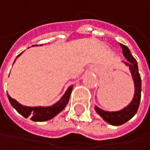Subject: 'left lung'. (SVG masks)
I'll return each instance as SVG.
<instances>
[{
    "instance_id": "1",
    "label": "left lung",
    "mask_w": 150,
    "mask_h": 150,
    "mask_svg": "<svg viewBox=\"0 0 150 150\" xmlns=\"http://www.w3.org/2000/svg\"><path fill=\"white\" fill-rule=\"evenodd\" d=\"M123 49V54L125 57L126 61L123 63L129 68V71L132 75L134 84V95L131 101V103L125 106L124 109L117 110V111H107L100 109L96 105L95 106L96 111L103 117L104 121L109 123L111 125H121L126 123L128 120L132 118L137 112L141 102V93H142V79L138 70V64L135 58L131 54L129 48L120 44Z\"/></svg>"
}]
</instances>
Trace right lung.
Instances as JSON below:
<instances>
[{"label": "right lung", "mask_w": 150, "mask_h": 150, "mask_svg": "<svg viewBox=\"0 0 150 150\" xmlns=\"http://www.w3.org/2000/svg\"><path fill=\"white\" fill-rule=\"evenodd\" d=\"M21 54H18L16 58L18 57H20ZM72 88H73V86L72 85L70 86L67 88L66 92L64 93V95L61 97V99L58 102H57L54 104H53L51 106H47V107H43V106L29 107V106L22 105L16 100L10 97L8 93V101H9L10 104L12 105V107L20 115H22L24 117H25V118L31 117V119L34 122H44V121L52 119L57 114H59L62 110H64V109L66 107V105L69 103Z\"/></svg>", "instance_id": "right-lung-1"}]
</instances>
